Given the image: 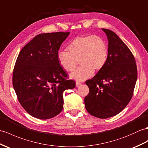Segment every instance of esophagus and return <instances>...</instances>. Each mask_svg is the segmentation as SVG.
<instances>
[{"label":"esophagus","instance_id":"esophagus-1","mask_svg":"<svg viewBox=\"0 0 148 148\" xmlns=\"http://www.w3.org/2000/svg\"><path fill=\"white\" fill-rule=\"evenodd\" d=\"M81 84H82L81 82H78V81H77V82H76V86H79Z\"/></svg>","mask_w":148,"mask_h":148}]
</instances>
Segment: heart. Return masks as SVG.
<instances>
[{
  "instance_id": "heart-1",
  "label": "heart",
  "mask_w": 148,
  "mask_h": 148,
  "mask_svg": "<svg viewBox=\"0 0 148 148\" xmlns=\"http://www.w3.org/2000/svg\"><path fill=\"white\" fill-rule=\"evenodd\" d=\"M66 49L68 52L58 51L57 60L61 67L66 71H73L78 61L80 66L70 75L74 80H86L92 76L94 70H101L107 63V45L99 36L90 34L77 36L67 45Z\"/></svg>"
}]
</instances>
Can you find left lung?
Wrapping results in <instances>:
<instances>
[{"label": "left lung", "instance_id": "left-lung-1", "mask_svg": "<svg viewBox=\"0 0 148 148\" xmlns=\"http://www.w3.org/2000/svg\"><path fill=\"white\" fill-rule=\"evenodd\" d=\"M102 30L107 37L108 58L102 69L85 82L89 93L84 102L90 114L106 119L120 113L130 102L138 72L134 56L125 43L112 31Z\"/></svg>", "mask_w": 148, "mask_h": 148}]
</instances>
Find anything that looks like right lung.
I'll return each mask as SVG.
<instances>
[{
  "label": "right lung",
  "mask_w": 148,
  "mask_h": 148,
  "mask_svg": "<svg viewBox=\"0 0 148 148\" xmlns=\"http://www.w3.org/2000/svg\"><path fill=\"white\" fill-rule=\"evenodd\" d=\"M68 32L39 34L21 49L13 71L12 84L18 100L27 112L39 119L59 114L63 92L75 87L57 60Z\"/></svg>",
  "instance_id": "obj_1"
}]
</instances>
